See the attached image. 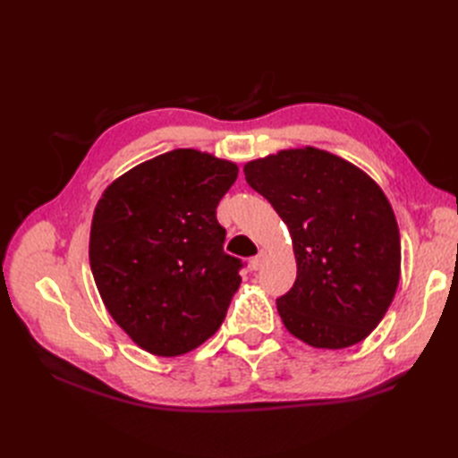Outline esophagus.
I'll use <instances>...</instances> for the list:
<instances>
[{
  "mask_svg": "<svg viewBox=\"0 0 458 458\" xmlns=\"http://www.w3.org/2000/svg\"><path fill=\"white\" fill-rule=\"evenodd\" d=\"M263 259H266V254H263V252H259L258 256H254V258L250 259V269H254V271L261 269V266H263Z\"/></svg>",
  "mask_w": 458,
  "mask_h": 458,
  "instance_id": "1",
  "label": "esophagus"
}]
</instances>
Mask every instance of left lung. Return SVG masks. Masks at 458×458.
<instances>
[{
    "mask_svg": "<svg viewBox=\"0 0 458 458\" xmlns=\"http://www.w3.org/2000/svg\"><path fill=\"white\" fill-rule=\"evenodd\" d=\"M244 175L293 237L298 275L276 300L286 330L325 350L365 340L390 308L401 273L397 221L382 189L315 147L248 162Z\"/></svg>",
    "mask_w": 458,
    "mask_h": 458,
    "instance_id": "obj_1",
    "label": "left lung"
}]
</instances>
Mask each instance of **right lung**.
<instances>
[{
	"label": "right lung",
	"mask_w": 458,
	"mask_h": 458,
	"mask_svg": "<svg viewBox=\"0 0 458 458\" xmlns=\"http://www.w3.org/2000/svg\"><path fill=\"white\" fill-rule=\"evenodd\" d=\"M234 162L175 148L110 183L93 212L89 266L105 308L158 357L199 348L221 327L242 261L224 252L216 208Z\"/></svg>",
	"instance_id": "add662e5"
}]
</instances>
